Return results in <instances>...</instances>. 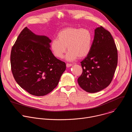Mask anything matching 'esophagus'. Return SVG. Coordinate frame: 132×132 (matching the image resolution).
Returning <instances> with one entry per match:
<instances>
[{
	"label": "esophagus",
	"mask_w": 132,
	"mask_h": 132,
	"mask_svg": "<svg viewBox=\"0 0 132 132\" xmlns=\"http://www.w3.org/2000/svg\"><path fill=\"white\" fill-rule=\"evenodd\" d=\"M72 65V64H69V63H67V64H66V66H67V67H69L71 66Z\"/></svg>",
	"instance_id": "obj_1"
}]
</instances>
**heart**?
I'll return each mask as SVG.
<instances>
[{
  "mask_svg": "<svg viewBox=\"0 0 132 132\" xmlns=\"http://www.w3.org/2000/svg\"><path fill=\"white\" fill-rule=\"evenodd\" d=\"M93 37L87 29L76 27H67L61 30L57 35V39H53L51 43V49L54 55L62 59L66 51L67 61H71L78 57H85L90 53L92 45Z\"/></svg>",
  "mask_w": 132,
  "mask_h": 132,
  "instance_id": "1",
  "label": "heart"
}]
</instances>
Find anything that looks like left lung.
I'll list each match as a JSON object with an SVG mask.
<instances>
[{
  "mask_svg": "<svg viewBox=\"0 0 132 132\" xmlns=\"http://www.w3.org/2000/svg\"><path fill=\"white\" fill-rule=\"evenodd\" d=\"M118 63V51L110 32L102 26L95 29L91 51L81 62L83 71L78 79L81 88L96 93L112 81Z\"/></svg>",
  "mask_w": 132,
  "mask_h": 132,
  "instance_id": "obj_1",
  "label": "left lung"
}]
</instances>
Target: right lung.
<instances>
[{
  "instance_id": "obj_1",
  "label": "right lung",
  "mask_w": 132,
  "mask_h": 132,
  "mask_svg": "<svg viewBox=\"0 0 132 132\" xmlns=\"http://www.w3.org/2000/svg\"><path fill=\"white\" fill-rule=\"evenodd\" d=\"M51 40L25 27L12 48L10 56L14 78L29 94L40 96L52 91L66 69V64L50 50Z\"/></svg>"
}]
</instances>
